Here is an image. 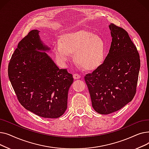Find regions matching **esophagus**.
<instances>
[{"mask_svg":"<svg viewBox=\"0 0 149 149\" xmlns=\"http://www.w3.org/2000/svg\"><path fill=\"white\" fill-rule=\"evenodd\" d=\"M73 77H74V79H79L81 77V76H80L79 74L75 73V74H74L73 75Z\"/></svg>","mask_w":149,"mask_h":149,"instance_id":"1","label":"esophagus"}]
</instances>
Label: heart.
Instances as JSON below:
<instances>
[{
    "mask_svg": "<svg viewBox=\"0 0 149 149\" xmlns=\"http://www.w3.org/2000/svg\"><path fill=\"white\" fill-rule=\"evenodd\" d=\"M53 51L57 60L64 65L69 60L70 54H74L75 61L85 70L98 68L104 60L105 46L100 36L87 31L63 35L60 42L54 45Z\"/></svg>",
    "mask_w": 149,
    "mask_h": 149,
    "instance_id": "1",
    "label": "heart"
}]
</instances>
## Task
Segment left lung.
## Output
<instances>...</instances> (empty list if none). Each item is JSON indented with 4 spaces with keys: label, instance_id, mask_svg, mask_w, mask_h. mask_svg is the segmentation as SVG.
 <instances>
[{
    "label": "left lung",
    "instance_id": "left-lung-1",
    "mask_svg": "<svg viewBox=\"0 0 149 149\" xmlns=\"http://www.w3.org/2000/svg\"><path fill=\"white\" fill-rule=\"evenodd\" d=\"M112 41L104 62L86 75L94 110L110 114L132 100L136 92L140 69L139 55L127 31L111 23Z\"/></svg>",
    "mask_w": 149,
    "mask_h": 149
}]
</instances>
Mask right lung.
<instances>
[{
	"label": "right lung",
	"mask_w": 149,
	"mask_h": 149,
	"mask_svg": "<svg viewBox=\"0 0 149 149\" xmlns=\"http://www.w3.org/2000/svg\"><path fill=\"white\" fill-rule=\"evenodd\" d=\"M34 29L19 42L10 60L8 74L22 106L43 118H57L67 109L68 91L74 79L60 69L45 51Z\"/></svg>",
	"instance_id": "right-lung-1"
}]
</instances>
